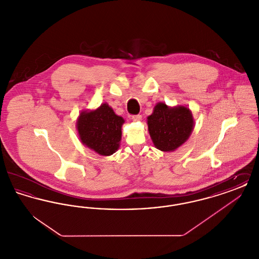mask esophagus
Returning <instances> with one entry per match:
<instances>
[{"label":"esophagus","mask_w":259,"mask_h":259,"mask_svg":"<svg viewBox=\"0 0 259 259\" xmlns=\"http://www.w3.org/2000/svg\"><path fill=\"white\" fill-rule=\"evenodd\" d=\"M132 120H133V121H140V120H142V115H141V114L132 115Z\"/></svg>","instance_id":"obj_1"}]
</instances>
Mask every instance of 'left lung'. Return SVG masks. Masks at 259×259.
Masks as SVG:
<instances>
[{
  "mask_svg": "<svg viewBox=\"0 0 259 259\" xmlns=\"http://www.w3.org/2000/svg\"><path fill=\"white\" fill-rule=\"evenodd\" d=\"M148 131L154 146L162 151H172L182 146L193 129V117L185 107L168 108L159 103L148 117Z\"/></svg>",
  "mask_w": 259,
  "mask_h": 259,
  "instance_id": "8db88e82",
  "label": "left lung"
}]
</instances>
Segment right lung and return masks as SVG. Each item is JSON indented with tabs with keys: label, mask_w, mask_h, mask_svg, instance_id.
<instances>
[{
	"label": "right lung",
	"mask_w": 259,
	"mask_h": 259,
	"mask_svg": "<svg viewBox=\"0 0 259 259\" xmlns=\"http://www.w3.org/2000/svg\"><path fill=\"white\" fill-rule=\"evenodd\" d=\"M123 123L121 116L103 104L96 111L81 112L76 126L82 144L101 155L109 156L119 147Z\"/></svg>",
	"instance_id": "add662e5"
}]
</instances>
